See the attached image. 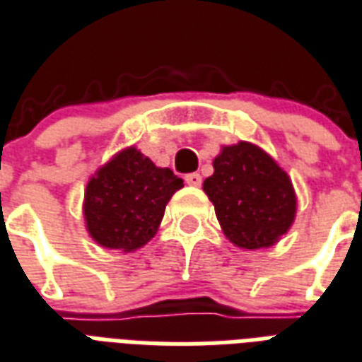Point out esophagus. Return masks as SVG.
<instances>
[{"label": "esophagus", "instance_id": "34e87169", "mask_svg": "<svg viewBox=\"0 0 362 362\" xmlns=\"http://www.w3.org/2000/svg\"><path fill=\"white\" fill-rule=\"evenodd\" d=\"M186 184L187 186H193V187H197L201 186V182H203V178H201V175H197V173H192V175H186Z\"/></svg>", "mask_w": 362, "mask_h": 362}]
</instances>
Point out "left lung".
<instances>
[{"mask_svg":"<svg viewBox=\"0 0 362 362\" xmlns=\"http://www.w3.org/2000/svg\"><path fill=\"white\" fill-rule=\"evenodd\" d=\"M203 189L226 237L248 250L267 248L285 235L296 216V193L285 170L250 142L224 146Z\"/></svg>","mask_w":362,"mask_h":362,"instance_id":"8db88e82","label":"left lung"}]
</instances>
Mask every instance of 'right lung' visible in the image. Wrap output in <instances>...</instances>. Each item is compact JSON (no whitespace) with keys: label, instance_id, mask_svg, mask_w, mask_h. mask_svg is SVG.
I'll list each match as a JSON object with an SVG mask.
<instances>
[{"label":"right lung","instance_id":"obj_1","mask_svg":"<svg viewBox=\"0 0 362 362\" xmlns=\"http://www.w3.org/2000/svg\"><path fill=\"white\" fill-rule=\"evenodd\" d=\"M182 178L156 167L136 148H127L96 170L85 189L83 214L100 247L131 252L157 233L165 206Z\"/></svg>","mask_w":362,"mask_h":362}]
</instances>
